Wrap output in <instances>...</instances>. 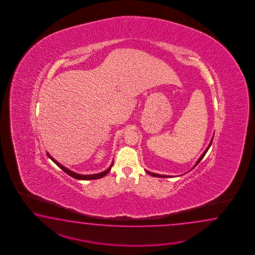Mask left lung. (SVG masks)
Masks as SVG:
<instances>
[{"label": "left lung", "mask_w": 255, "mask_h": 255, "mask_svg": "<svg viewBox=\"0 0 255 255\" xmlns=\"http://www.w3.org/2000/svg\"><path fill=\"white\" fill-rule=\"evenodd\" d=\"M212 141H211V143L209 144V146H208V147H207L206 150H205V151H204V153H203V154L201 155V157H200L199 159H198V161H197V163H196L195 166H194V167H196V166H197V165H198V164L200 163V161H201V159L203 158V157L205 156V154H206L207 151H208V149L210 148V146H211V145H212ZM146 172H147V174H149V175H151V176H153V177H157V178H168V177H169V176H166V175H160V174L152 173V172H149V171H146Z\"/></svg>", "instance_id": "8db88e82"}]
</instances>
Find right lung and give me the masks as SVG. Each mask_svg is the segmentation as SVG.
Here are the masks:
<instances>
[{
    "mask_svg": "<svg viewBox=\"0 0 255 255\" xmlns=\"http://www.w3.org/2000/svg\"><path fill=\"white\" fill-rule=\"evenodd\" d=\"M47 156H48L53 161H54L58 167H59L61 169H63L64 171H65V173L68 174L69 176H71L72 178H75L76 179H83V180H87V179H100V178H103L104 176H106L107 174L109 173V171L111 170V168H112V166H113V163L111 164V166L109 167L107 170H105L103 172H101V173L98 174H93V175H80V174L75 173V172H73V171H71L70 169H68L67 168H65L64 167L63 165H61L60 163L57 162L55 159H54V157H51L50 155H49L48 153H47Z\"/></svg>",
    "mask_w": 255,
    "mask_h": 255,
    "instance_id": "add662e5",
    "label": "right lung"
}]
</instances>
